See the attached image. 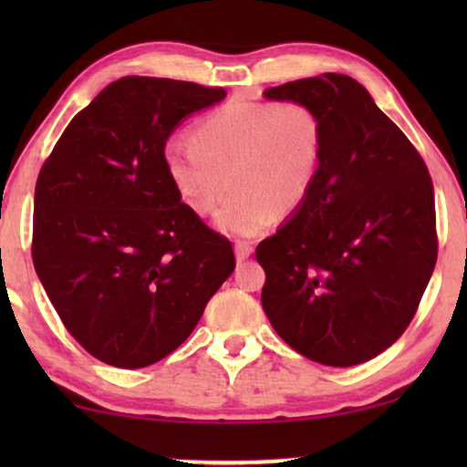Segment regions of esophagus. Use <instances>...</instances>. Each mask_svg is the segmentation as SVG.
I'll return each mask as SVG.
<instances>
[{
    "label": "esophagus",
    "instance_id": "34e87169",
    "mask_svg": "<svg viewBox=\"0 0 467 467\" xmlns=\"http://www.w3.org/2000/svg\"><path fill=\"white\" fill-rule=\"evenodd\" d=\"M234 251H235V259H238V264H242V261H246L253 254V244L251 242L238 240L234 244Z\"/></svg>",
    "mask_w": 467,
    "mask_h": 467
}]
</instances>
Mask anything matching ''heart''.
<instances>
[{"mask_svg":"<svg viewBox=\"0 0 467 467\" xmlns=\"http://www.w3.org/2000/svg\"><path fill=\"white\" fill-rule=\"evenodd\" d=\"M325 120L302 101H227L197 120L189 140L165 144L163 165L178 200L216 227L251 238L293 214L315 193L323 170Z\"/></svg>","mask_w":467,"mask_h":467,"instance_id":"heart-1","label":"heart"}]
</instances>
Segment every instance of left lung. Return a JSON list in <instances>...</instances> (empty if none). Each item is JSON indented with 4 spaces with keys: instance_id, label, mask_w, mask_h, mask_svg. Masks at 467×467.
<instances>
[{
    "instance_id": "left-lung-1",
    "label": "left lung",
    "mask_w": 467,
    "mask_h": 467,
    "mask_svg": "<svg viewBox=\"0 0 467 467\" xmlns=\"http://www.w3.org/2000/svg\"><path fill=\"white\" fill-rule=\"evenodd\" d=\"M325 120L315 193L257 246L261 306L299 355L348 368L410 325L438 259L433 184L423 157L355 78L323 74L265 88Z\"/></svg>"
}]
</instances>
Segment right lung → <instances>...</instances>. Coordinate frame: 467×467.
I'll return each mask as SVG.
<instances>
[{
	"mask_svg": "<svg viewBox=\"0 0 467 467\" xmlns=\"http://www.w3.org/2000/svg\"><path fill=\"white\" fill-rule=\"evenodd\" d=\"M225 88L125 76L69 120L36 182L31 257L66 329L114 368L161 361L235 267L232 242L178 200L170 133Z\"/></svg>",
	"mask_w": 467,
	"mask_h": 467,
	"instance_id": "1",
	"label": "right lung"
}]
</instances>
